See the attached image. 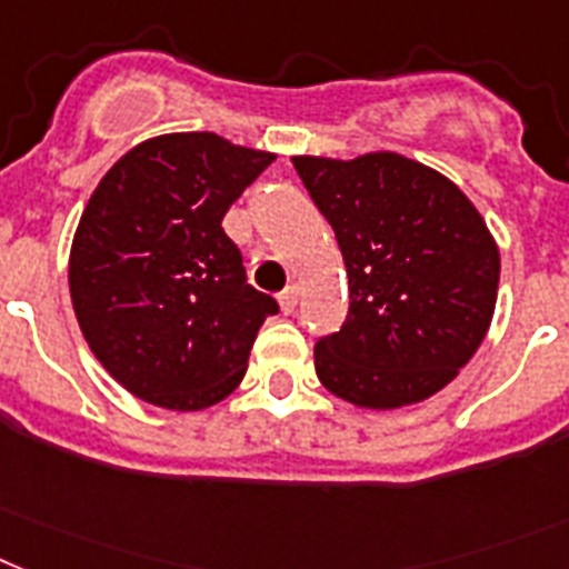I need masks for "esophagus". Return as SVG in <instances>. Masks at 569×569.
<instances>
[{
	"label": "esophagus",
	"mask_w": 569,
	"mask_h": 569,
	"mask_svg": "<svg viewBox=\"0 0 569 569\" xmlns=\"http://www.w3.org/2000/svg\"><path fill=\"white\" fill-rule=\"evenodd\" d=\"M300 303V286H286L283 295H280V309L286 315H292Z\"/></svg>",
	"instance_id": "34e87169"
}]
</instances>
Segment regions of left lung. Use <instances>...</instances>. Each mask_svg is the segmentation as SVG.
<instances>
[{
  "label": "left lung",
  "instance_id": "8db88e82",
  "mask_svg": "<svg viewBox=\"0 0 569 569\" xmlns=\"http://www.w3.org/2000/svg\"><path fill=\"white\" fill-rule=\"evenodd\" d=\"M336 231L350 312L315 343V373L358 408L422 402L469 365L498 300L500 251L455 181L399 152L295 156Z\"/></svg>",
  "mask_w": 569,
  "mask_h": 569
}]
</instances>
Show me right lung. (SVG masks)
Masks as SVG:
<instances>
[{
  "instance_id": "1",
  "label": "right lung",
  "mask_w": 569,
  "mask_h": 569,
  "mask_svg": "<svg viewBox=\"0 0 569 569\" xmlns=\"http://www.w3.org/2000/svg\"><path fill=\"white\" fill-rule=\"evenodd\" d=\"M271 161L213 132H170L94 188L71 242V303L89 350L138 399L202 410L246 376L280 307L246 283L222 217Z\"/></svg>"
}]
</instances>
